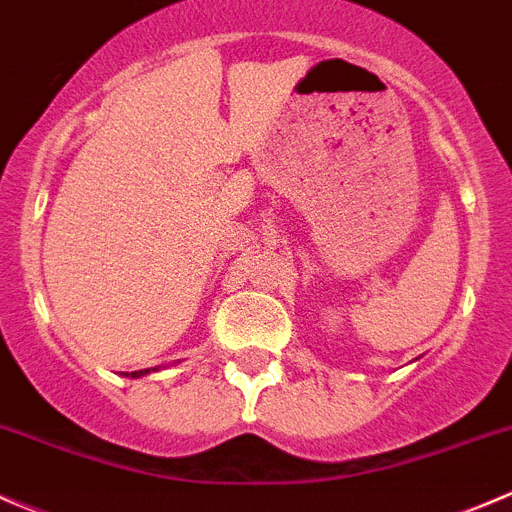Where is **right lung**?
<instances>
[{"instance_id": "1", "label": "right lung", "mask_w": 512, "mask_h": 512, "mask_svg": "<svg viewBox=\"0 0 512 512\" xmlns=\"http://www.w3.org/2000/svg\"><path fill=\"white\" fill-rule=\"evenodd\" d=\"M156 371V368H154ZM146 373H149V368H144V371H134L131 373V378H139V376H146ZM126 376H129V373H126Z\"/></svg>"}]
</instances>
